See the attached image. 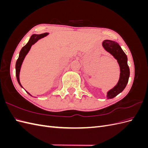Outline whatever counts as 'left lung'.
Returning a JSON list of instances; mask_svg holds the SVG:
<instances>
[{"mask_svg":"<svg viewBox=\"0 0 148 148\" xmlns=\"http://www.w3.org/2000/svg\"><path fill=\"white\" fill-rule=\"evenodd\" d=\"M102 46L117 60L120 66V78L117 84L107 92V99H112L122 92L126 87L130 77V69L127 63V56L119 44L111 40H104Z\"/></svg>","mask_w":148,"mask_h":148,"instance_id":"left-lung-1","label":"left lung"}]
</instances>
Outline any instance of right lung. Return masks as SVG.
I'll return each instance as SVG.
<instances>
[{
    "instance_id": "right-lung-1",
    "label": "right lung",
    "mask_w": 148,
    "mask_h": 148,
    "mask_svg": "<svg viewBox=\"0 0 148 148\" xmlns=\"http://www.w3.org/2000/svg\"><path fill=\"white\" fill-rule=\"evenodd\" d=\"M48 34H49V33H45L41 34H33L31 36L28 43L26 44L24 47H22V49H21V51H20V53H19L18 59H17L16 62L15 69H16V77L17 81H18V84H20V86L21 88H23V86H21V84L20 82V69H21V65H22V64H23V62L25 59V58L26 56L28 54V53L29 52L32 45L34 44L36 42L38 41V40H39L40 39H41V38H44L45 36H47ZM26 92H27L28 95H30L31 96H32L28 91H26Z\"/></svg>"
}]
</instances>
